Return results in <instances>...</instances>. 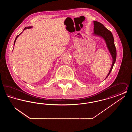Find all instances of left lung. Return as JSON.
Here are the masks:
<instances>
[{
    "mask_svg": "<svg viewBox=\"0 0 132 132\" xmlns=\"http://www.w3.org/2000/svg\"><path fill=\"white\" fill-rule=\"evenodd\" d=\"M94 34L97 35L98 36H100L105 39L107 47L113 58L112 64L110 70L105 78L106 79L112 70L114 64L115 62L116 59V49L114 44V38L111 32L106 29L101 23L97 21H94Z\"/></svg>",
    "mask_w": 132,
    "mask_h": 132,
    "instance_id": "8db88e82",
    "label": "left lung"
}]
</instances>
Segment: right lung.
<instances>
[{"instance_id": "right-lung-1", "label": "right lung", "mask_w": 132, "mask_h": 132, "mask_svg": "<svg viewBox=\"0 0 132 132\" xmlns=\"http://www.w3.org/2000/svg\"><path fill=\"white\" fill-rule=\"evenodd\" d=\"M31 27H28V28H26V27H25V29H24V30H25L26 29H29V28H31ZM19 35H18L17 37H16V38H15V41H14V45L15 44V42H16V39H17V38H18V36H19Z\"/></svg>"}]
</instances>
